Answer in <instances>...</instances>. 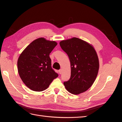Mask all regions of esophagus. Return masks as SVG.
<instances>
[{
  "label": "esophagus",
  "instance_id": "esophagus-1",
  "mask_svg": "<svg viewBox=\"0 0 122 122\" xmlns=\"http://www.w3.org/2000/svg\"><path fill=\"white\" fill-rule=\"evenodd\" d=\"M58 72H59V73H60V74H61V73H62V70H61V69L59 70H58Z\"/></svg>",
  "mask_w": 122,
  "mask_h": 122
}]
</instances>
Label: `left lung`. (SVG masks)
<instances>
[{"label": "left lung", "instance_id": "8db88e82", "mask_svg": "<svg viewBox=\"0 0 122 122\" xmlns=\"http://www.w3.org/2000/svg\"><path fill=\"white\" fill-rule=\"evenodd\" d=\"M60 45L69 57L71 77L64 84L69 93L79 95L93 85L97 76L99 61L91 44L77 38L62 40Z\"/></svg>", "mask_w": 122, "mask_h": 122}]
</instances>
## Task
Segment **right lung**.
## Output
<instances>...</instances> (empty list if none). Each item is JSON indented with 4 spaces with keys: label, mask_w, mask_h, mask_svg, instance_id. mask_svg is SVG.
Here are the masks:
<instances>
[{
    "label": "right lung",
    "mask_w": 122,
    "mask_h": 122,
    "mask_svg": "<svg viewBox=\"0 0 122 122\" xmlns=\"http://www.w3.org/2000/svg\"><path fill=\"white\" fill-rule=\"evenodd\" d=\"M55 41L39 38L32 41L21 53L18 71L23 83L30 90H46L58 74L51 67L49 54L57 45Z\"/></svg>",
    "instance_id": "1"
}]
</instances>
